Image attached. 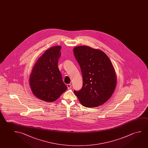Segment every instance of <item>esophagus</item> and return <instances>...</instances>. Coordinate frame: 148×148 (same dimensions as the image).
Instances as JSON below:
<instances>
[{
  "label": "esophagus",
  "mask_w": 148,
  "mask_h": 148,
  "mask_svg": "<svg viewBox=\"0 0 148 148\" xmlns=\"http://www.w3.org/2000/svg\"><path fill=\"white\" fill-rule=\"evenodd\" d=\"M67 87H68V89H70V88H71V87H72V85L70 84H67Z\"/></svg>",
  "instance_id": "1"
}]
</instances>
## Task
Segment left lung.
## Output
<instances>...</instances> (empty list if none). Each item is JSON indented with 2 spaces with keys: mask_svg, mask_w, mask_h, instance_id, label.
Masks as SVG:
<instances>
[{
  "mask_svg": "<svg viewBox=\"0 0 148 148\" xmlns=\"http://www.w3.org/2000/svg\"><path fill=\"white\" fill-rule=\"evenodd\" d=\"M73 53L83 79L82 88L74 90V93L84 107L102 105L111 97L116 86V74L109 58L102 51L87 46L76 47Z\"/></svg>",
  "mask_w": 148,
  "mask_h": 148,
  "instance_id": "left-lung-1",
  "label": "left lung"
}]
</instances>
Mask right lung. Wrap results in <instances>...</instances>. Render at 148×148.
I'll return each instance as SVG.
<instances>
[{"instance_id":"add662e5","label":"right lung","mask_w":148,"mask_h":148,"mask_svg":"<svg viewBox=\"0 0 148 148\" xmlns=\"http://www.w3.org/2000/svg\"><path fill=\"white\" fill-rule=\"evenodd\" d=\"M61 46L49 49L38 59L30 75L33 93L46 102H53L68 89L58 67Z\"/></svg>"}]
</instances>
